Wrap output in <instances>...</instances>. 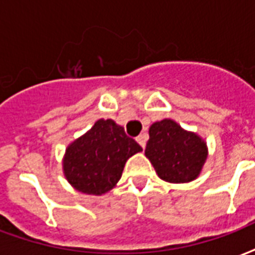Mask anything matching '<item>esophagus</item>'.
<instances>
[{
    "label": "esophagus",
    "mask_w": 255,
    "mask_h": 255,
    "mask_svg": "<svg viewBox=\"0 0 255 255\" xmlns=\"http://www.w3.org/2000/svg\"><path fill=\"white\" fill-rule=\"evenodd\" d=\"M136 140H137V143L141 145V148H144L145 143H147V135H145V133H141V135H139L136 137Z\"/></svg>",
    "instance_id": "obj_1"
}]
</instances>
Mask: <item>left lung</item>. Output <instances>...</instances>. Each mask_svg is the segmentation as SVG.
<instances>
[{"label": "left lung", "mask_w": 255, "mask_h": 255, "mask_svg": "<svg viewBox=\"0 0 255 255\" xmlns=\"http://www.w3.org/2000/svg\"><path fill=\"white\" fill-rule=\"evenodd\" d=\"M145 158L160 179L168 183H188L201 175L209 148L205 139L187 131L172 119L151 124Z\"/></svg>", "instance_id": "8db88e82"}]
</instances>
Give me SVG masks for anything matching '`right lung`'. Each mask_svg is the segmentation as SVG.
<instances>
[{"instance_id":"1","label":"right lung","mask_w":255,"mask_h":255,"mask_svg":"<svg viewBox=\"0 0 255 255\" xmlns=\"http://www.w3.org/2000/svg\"><path fill=\"white\" fill-rule=\"evenodd\" d=\"M143 151L112 119H99L91 129L68 145L63 172L76 191L103 195L116 187L132 155Z\"/></svg>"}]
</instances>
